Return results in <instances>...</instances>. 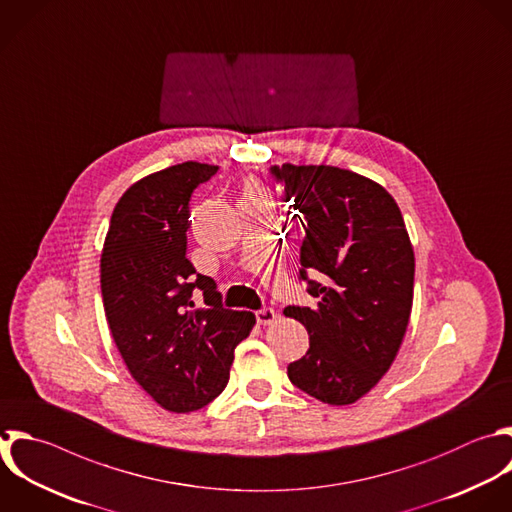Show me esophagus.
Returning <instances> with one entry per match:
<instances>
[{"mask_svg": "<svg viewBox=\"0 0 512 512\" xmlns=\"http://www.w3.org/2000/svg\"><path fill=\"white\" fill-rule=\"evenodd\" d=\"M256 320H258V324H262V326H268V324H272V322L276 320V312H274L272 308H264V310H258V312H256Z\"/></svg>", "mask_w": 512, "mask_h": 512, "instance_id": "obj_1", "label": "esophagus"}]
</instances>
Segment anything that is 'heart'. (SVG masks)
Segmentation results:
<instances>
[{
  "instance_id": "1",
  "label": "heart",
  "mask_w": 512,
  "mask_h": 512,
  "mask_svg": "<svg viewBox=\"0 0 512 512\" xmlns=\"http://www.w3.org/2000/svg\"><path fill=\"white\" fill-rule=\"evenodd\" d=\"M260 200H268V190L264 188V184L256 178L246 180L242 188V202H260Z\"/></svg>"
}]
</instances>
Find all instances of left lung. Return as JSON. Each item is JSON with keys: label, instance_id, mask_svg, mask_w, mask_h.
Returning a JSON list of instances; mask_svg holds the SVG:
<instances>
[{"label": "left lung", "instance_id": "obj_1", "mask_svg": "<svg viewBox=\"0 0 512 512\" xmlns=\"http://www.w3.org/2000/svg\"><path fill=\"white\" fill-rule=\"evenodd\" d=\"M272 174L306 232L300 276H324L308 280L314 308L284 310L310 336L288 378L324 404H352L392 366L412 310L414 250L400 208L374 180L336 166L282 164Z\"/></svg>", "mask_w": 512, "mask_h": 512}]
</instances>
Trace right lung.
<instances>
[{
    "instance_id": "right-lung-1",
    "label": "right lung",
    "mask_w": 512,
    "mask_h": 512,
    "mask_svg": "<svg viewBox=\"0 0 512 512\" xmlns=\"http://www.w3.org/2000/svg\"><path fill=\"white\" fill-rule=\"evenodd\" d=\"M218 166L182 162L132 184L102 248L100 282L114 342L132 378L166 410L192 412L228 384L234 348L256 324L226 310L210 276L186 258L192 192ZM205 294L194 309L191 292Z\"/></svg>"
}]
</instances>
